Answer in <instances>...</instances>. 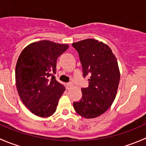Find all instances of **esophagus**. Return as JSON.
Returning <instances> with one entry per match:
<instances>
[{
    "mask_svg": "<svg viewBox=\"0 0 146 146\" xmlns=\"http://www.w3.org/2000/svg\"><path fill=\"white\" fill-rule=\"evenodd\" d=\"M66 85H67V88H68V89H70V88H71L72 86H73V84H72L71 82H68V83L66 84Z\"/></svg>",
    "mask_w": 146,
    "mask_h": 146,
    "instance_id": "34e87169",
    "label": "esophagus"
}]
</instances>
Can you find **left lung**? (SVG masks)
I'll return each mask as SVG.
<instances>
[{
    "mask_svg": "<svg viewBox=\"0 0 146 146\" xmlns=\"http://www.w3.org/2000/svg\"><path fill=\"white\" fill-rule=\"evenodd\" d=\"M72 46L78 52L83 77H90L89 85L82 88L81 100L74 102L73 107L84 118H95L111 107L117 95L120 80L117 58L109 46L96 39H84Z\"/></svg>",
    "mask_w": 146,
    "mask_h": 146,
    "instance_id": "1",
    "label": "left lung"
}]
</instances>
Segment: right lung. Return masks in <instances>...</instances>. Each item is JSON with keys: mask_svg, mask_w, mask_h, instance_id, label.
Instances as JSON below:
<instances>
[{"mask_svg": "<svg viewBox=\"0 0 146 146\" xmlns=\"http://www.w3.org/2000/svg\"><path fill=\"white\" fill-rule=\"evenodd\" d=\"M68 47L48 40L33 42L23 50L17 59L15 83L19 96L38 117L52 115L64 94L65 87L56 81L54 74L57 58Z\"/></svg>", "mask_w": 146, "mask_h": 146, "instance_id": "right-lung-1", "label": "right lung"}]
</instances>
